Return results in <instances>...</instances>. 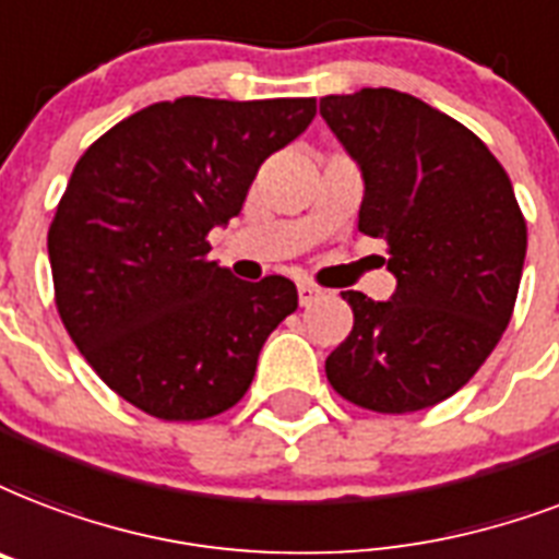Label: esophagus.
Listing matches in <instances>:
<instances>
[{"label": "esophagus", "instance_id": "obj_1", "mask_svg": "<svg viewBox=\"0 0 559 559\" xmlns=\"http://www.w3.org/2000/svg\"><path fill=\"white\" fill-rule=\"evenodd\" d=\"M319 293H322V289H319L317 284H308V281L298 284V301H301V305H310L313 298H319Z\"/></svg>", "mask_w": 559, "mask_h": 559}]
</instances>
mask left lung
<instances>
[{
	"label": "left lung",
	"mask_w": 559,
	"mask_h": 559,
	"mask_svg": "<svg viewBox=\"0 0 559 559\" xmlns=\"http://www.w3.org/2000/svg\"><path fill=\"white\" fill-rule=\"evenodd\" d=\"M360 166L357 228L390 246V301L346 289L355 328L328 355L336 393L374 413L454 395L513 317L527 228L504 166L466 126L411 93L364 87L319 99Z\"/></svg>",
	"instance_id": "left-lung-1"
}]
</instances>
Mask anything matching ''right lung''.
Listing matches in <instances>:
<instances>
[{
    "mask_svg": "<svg viewBox=\"0 0 559 559\" xmlns=\"http://www.w3.org/2000/svg\"><path fill=\"white\" fill-rule=\"evenodd\" d=\"M317 117V99L157 102L72 169L52 228L55 301L110 390L195 421L240 402L266 336L298 308L284 275L249 284L207 261L258 169Z\"/></svg>",
    "mask_w": 559,
    "mask_h": 559,
    "instance_id": "1",
    "label": "right lung"
}]
</instances>
